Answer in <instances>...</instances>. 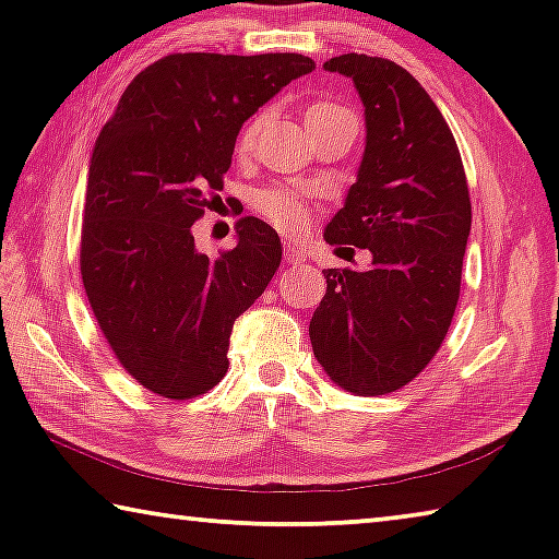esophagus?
I'll return each instance as SVG.
<instances>
[{"mask_svg":"<svg viewBox=\"0 0 559 559\" xmlns=\"http://www.w3.org/2000/svg\"><path fill=\"white\" fill-rule=\"evenodd\" d=\"M283 259H286L288 263H302V261H306V251L298 249L296 243L286 241V243H283Z\"/></svg>","mask_w":559,"mask_h":559,"instance_id":"1","label":"esophagus"}]
</instances>
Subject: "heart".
Here are the masks:
<instances>
[{
    "label": "heart",
    "mask_w": 559,
    "mask_h": 559,
    "mask_svg": "<svg viewBox=\"0 0 559 559\" xmlns=\"http://www.w3.org/2000/svg\"><path fill=\"white\" fill-rule=\"evenodd\" d=\"M335 110H345V108L337 106V103H333V100H318L308 108L306 118L313 120L318 116H325V112H335ZM261 126H263V112H259V116H253L249 122H246V126L241 128V135H239V150H249L253 145V140H257ZM251 204H253V210L263 216V219L276 226V229H281V231H298L310 216L306 200H302L298 192H290V189H283V187L259 189V192L253 194Z\"/></svg>",
    "instance_id": "b5f03b06"
}]
</instances>
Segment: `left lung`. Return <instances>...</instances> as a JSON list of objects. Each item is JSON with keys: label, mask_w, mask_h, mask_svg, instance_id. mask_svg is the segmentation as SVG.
<instances>
[{"label": "left lung", "mask_w": 559, "mask_h": 559, "mask_svg": "<svg viewBox=\"0 0 559 559\" xmlns=\"http://www.w3.org/2000/svg\"><path fill=\"white\" fill-rule=\"evenodd\" d=\"M323 69L355 81L367 122L357 182L325 241L370 249L372 269L323 271L310 343L335 384L390 394L431 362L456 313L468 182L449 122L409 71L365 53L335 56Z\"/></svg>", "instance_id": "1"}]
</instances>
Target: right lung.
Here are the masks:
<instances>
[{
  "instance_id": "add662e5",
  "label": "right lung",
  "mask_w": 559,
  "mask_h": 559,
  "mask_svg": "<svg viewBox=\"0 0 559 559\" xmlns=\"http://www.w3.org/2000/svg\"><path fill=\"white\" fill-rule=\"evenodd\" d=\"M316 69L302 53H169L140 71L96 140L81 226V278L103 337L132 380L192 400L229 370L234 320L281 266L273 226L241 216L210 259L192 226L214 204L236 135Z\"/></svg>"
}]
</instances>
